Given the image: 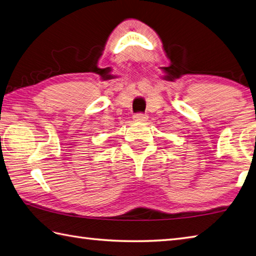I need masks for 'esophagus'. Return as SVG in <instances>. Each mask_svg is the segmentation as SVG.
<instances>
[{
  "mask_svg": "<svg viewBox=\"0 0 256 256\" xmlns=\"http://www.w3.org/2000/svg\"><path fill=\"white\" fill-rule=\"evenodd\" d=\"M133 120L134 122H140V123H143L146 122V120H148V116L144 115V114H136L133 116Z\"/></svg>",
  "mask_w": 256,
  "mask_h": 256,
  "instance_id": "esophagus-1",
  "label": "esophagus"
}]
</instances>
